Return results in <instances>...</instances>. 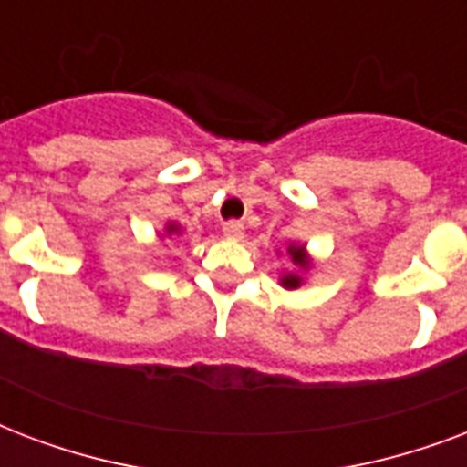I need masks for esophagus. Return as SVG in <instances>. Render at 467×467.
I'll return each mask as SVG.
<instances>
[{
    "mask_svg": "<svg viewBox=\"0 0 467 467\" xmlns=\"http://www.w3.org/2000/svg\"><path fill=\"white\" fill-rule=\"evenodd\" d=\"M223 236L234 238V241H241V238H244V223H241V222H226V223H223Z\"/></svg>",
    "mask_w": 467,
    "mask_h": 467,
    "instance_id": "1",
    "label": "esophagus"
}]
</instances>
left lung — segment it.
<instances>
[{
	"mask_svg": "<svg viewBox=\"0 0 467 467\" xmlns=\"http://www.w3.org/2000/svg\"><path fill=\"white\" fill-rule=\"evenodd\" d=\"M287 253H290L292 263H295V265H297L299 270H306V267L312 265V260H309V255H306L305 245L290 244ZM280 285H283L285 290H297L299 285H302V275H297V273L283 275V277H280Z\"/></svg>",
	"mask_w": 467,
	"mask_h": 467,
	"instance_id": "obj_1",
	"label": "left lung"
}]
</instances>
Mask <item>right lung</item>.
<instances>
[{
	"instance_id": "add662e5",
	"label": "right lung",
	"mask_w": 467,
	"mask_h": 467,
	"mask_svg": "<svg viewBox=\"0 0 467 467\" xmlns=\"http://www.w3.org/2000/svg\"><path fill=\"white\" fill-rule=\"evenodd\" d=\"M177 231H180L177 223H168V226H165V234H177Z\"/></svg>"
}]
</instances>
